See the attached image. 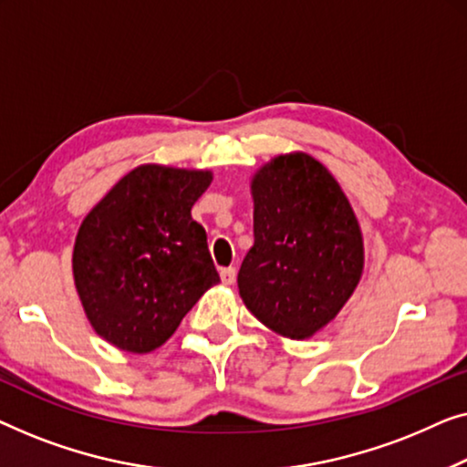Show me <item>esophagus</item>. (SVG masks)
<instances>
[{
    "label": "esophagus",
    "instance_id": "1",
    "mask_svg": "<svg viewBox=\"0 0 467 467\" xmlns=\"http://www.w3.org/2000/svg\"><path fill=\"white\" fill-rule=\"evenodd\" d=\"M220 277H222V284L233 285V284H234V279H236V268H234V266L222 268V271H220Z\"/></svg>",
    "mask_w": 467,
    "mask_h": 467
}]
</instances>
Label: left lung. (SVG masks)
Instances as JSON below:
<instances>
[{
	"instance_id": "obj_1",
	"label": "left lung",
	"mask_w": 467,
	"mask_h": 467,
	"mask_svg": "<svg viewBox=\"0 0 467 467\" xmlns=\"http://www.w3.org/2000/svg\"><path fill=\"white\" fill-rule=\"evenodd\" d=\"M252 196L254 247L236 277L241 298L281 337H313L362 277L356 213L330 171L305 152L266 162L254 175Z\"/></svg>"
}]
</instances>
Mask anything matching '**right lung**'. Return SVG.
<instances>
[{"instance_id": "1", "label": "right lung", "mask_w": 467, "mask_h": 467, "mask_svg": "<svg viewBox=\"0 0 467 467\" xmlns=\"http://www.w3.org/2000/svg\"><path fill=\"white\" fill-rule=\"evenodd\" d=\"M212 171L141 165L84 218L74 281L84 313L118 349L148 353L167 343L190 308L220 281L192 205Z\"/></svg>"}]
</instances>
